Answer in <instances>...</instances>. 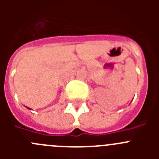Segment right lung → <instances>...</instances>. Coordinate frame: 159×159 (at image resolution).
<instances>
[{
    "mask_svg": "<svg viewBox=\"0 0 159 159\" xmlns=\"http://www.w3.org/2000/svg\"><path fill=\"white\" fill-rule=\"evenodd\" d=\"M29 109H30V108H29Z\"/></svg>",
    "mask_w": 159,
    "mask_h": 159,
    "instance_id": "1",
    "label": "right lung"
}]
</instances>
